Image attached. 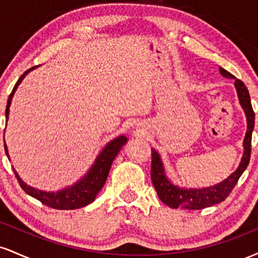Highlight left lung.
I'll use <instances>...</instances> for the list:
<instances>
[{
	"mask_svg": "<svg viewBox=\"0 0 258 258\" xmlns=\"http://www.w3.org/2000/svg\"><path fill=\"white\" fill-rule=\"evenodd\" d=\"M220 72L226 78L235 79L234 85H235L236 92H238L240 104L242 109H244L245 114H246L247 131L244 139V155H242L238 170L230 174L223 182L218 183L217 185L209 186V188L204 189H180L178 186L173 185L166 178L159 154L155 150H152V167H150V171H152V173H150L152 182L154 186H155V190L158 193L160 200L165 205L173 207V209L182 207V209L201 210L205 209V207L216 205L218 203H222V201L227 199L228 195L232 193L234 186L238 183L242 172L246 170L248 162H250L251 138H252V131L254 126V112L252 105H251L250 94H248L246 86H245L241 80L234 78L232 74L228 73L223 68H220Z\"/></svg>",
	"mask_w": 258,
	"mask_h": 258,
	"instance_id": "obj_1",
	"label": "left lung"
}]
</instances>
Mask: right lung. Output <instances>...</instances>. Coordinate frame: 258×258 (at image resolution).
<instances>
[{"mask_svg":"<svg viewBox=\"0 0 258 258\" xmlns=\"http://www.w3.org/2000/svg\"><path fill=\"white\" fill-rule=\"evenodd\" d=\"M34 68L36 67H32L29 70H26V72L20 76L19 80L17 81L16 86L13 87V91H12V93L10 94V98H8L7 106H6V117H7V119H8V114H10V105L12 102V97H13L18 85L22 82V80L24 79L26 74L30 72V70L34 69ZM126 142H127V138L125 136H121V137H117L116 139H114V141H111L110 143H109L108 146L102 150V153L98 155V158H97L96 162L93 164V166L91 167V170L88 171V173L86 174L84 178H81V180L76 183V184L69 186V188H65L60 191H57V193H46V191L37 190V189L26 185L25 183L19 178V176H18L16 171L14 170L13 171L23 190H24L26 194L31 195V197L35 198V199L41 201L43 205L49 206L52 207V209H57V210L80 209V207L88 205V204H91L92 201L96 199L98 191L102 189V186L104 185L106 177H108L109 171H110L112 161H114V159L116 158L117 153L120 152V149L122 148L123 144H126ZM5 150L8 156L7 147H6V144H5Z\"/></svg>","mask_w":258,"mask_h":258,"instance_id":"add662e5","label":"right lung"}]
</instances>
